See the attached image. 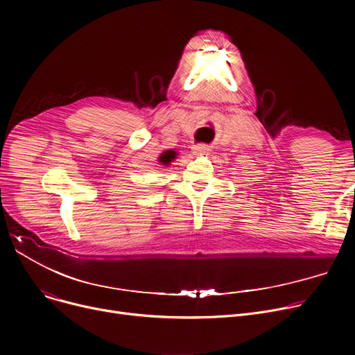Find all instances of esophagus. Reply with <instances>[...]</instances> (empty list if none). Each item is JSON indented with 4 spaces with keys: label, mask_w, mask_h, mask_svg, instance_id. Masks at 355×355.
Segmentation results:
<instances>
[{
    "label": "esophagus",
    "mask_w": 355,
    "mask_h": 355,
    "mask_svg": "<svg viewBox=\"0 0 355 355\" xmlns=\"http://www.w3.org/2000/svg\"><path fill=\"white\" fill-rule=\"evenodd\" d=\"M209 146H206V145H194L193 146V153H194V155H206V154H209Z\"/></svg>",
    "instance_id": "obj_1"
}]
</instances>
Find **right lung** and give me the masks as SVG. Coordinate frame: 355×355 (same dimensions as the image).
<instances>
[{"instance_id": "right-lung-1", "label": "right lung", "mask_w": 355, "mask_h": 355, "mask_svg": "<svg viewBox=\"0 0 355 355\" xmlns=\"http://www.w3.org/2000/svg\"><path fill=\"white\" fill-rule=\"evenodd\" d=\"M168 153V155L166 154V153H164V154H161V157H159V159H158V162H161L162 165H170V162H173L171 159H174L173 158V155H170V151H166Z\"/></svg>"}]
</instances>
